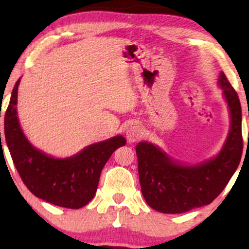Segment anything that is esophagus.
<instances>
[{
    "instance_id": "34e87169",
    "label": "esophagus",
    "mask_w": 249,
    "mask_h": 249,
    "mask_svg": "<svg viewBox=\"0 0 249 249\" xmlns=\"http://www.w3.org/2000/svg\"><path fill=\"white\" fill-rule=\"evenodd\" d=\"M143 128L139 125H131L126 131V139H127L128 142H136L139 141L140 139L143 138Z\"/></svg>"
}]
</instances>
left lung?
<instances>
[{"label": "left lung", "mask_w": 249, "mask_h": 249, "mask_svg": "<svg viewBox=\"0 0 249 249\" xmlns=\"http://www.w3.org/2000/svg\"><path fill=\"white\" fill-rule=\"evenodd\" d=\"M218 83L228 103L231 126L225 145L215 158L185 166L151 143L136 144L143 197L157 211L175 214L210 204L225 190L239 166L244 144L240 101L223 72Z\"/></svg>", "instance_id": "obj_1"}]
</instances>
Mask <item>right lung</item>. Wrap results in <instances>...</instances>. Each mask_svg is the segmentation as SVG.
<instances>
[{
	"label": "right lung",
	"instance_id": "right-lung-1",
	"mask_svg": "<svg viewBox=\"0 0 249 249\" xmlns=\"http://www.w3.org/2000/svg\"><path fill=\"white\" fill-rule=\"evenodd\" d=\"M19 82L20 79L5 111L4 134L21 179L31 193L44 201L62 208H82L96 194L104 166L115 150L125 145L126 140L122 135L114 136L65 159L41 152L30 144L20 127L16 107Z\"/></svg>",
	"mask_w": 249,
	"mask_h": 249
}]
</instances>
